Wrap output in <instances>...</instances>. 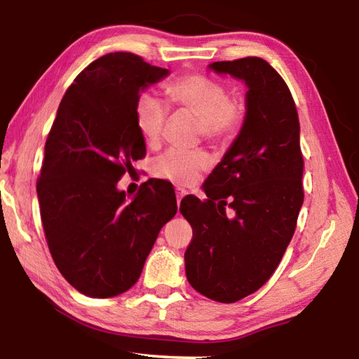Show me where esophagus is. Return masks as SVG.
<instances>
[{
    "label": "esophagus",
    "instance_id": "obj_1",
    "mask_svg": "<svg viewBox=\"0 0 359 359\" xmlns=\"http://www.w3.org/2000/svg\"><path fill=\"white\" fill-rule=\"evenodd\" d=\"M185 190H182V188H177V190H175V198H177V204L180 205V201H182V198L185 196Z\"/></svg>",
    "mask_w": 359,
    "mask_h": 359
}]
</instances>
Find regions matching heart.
Returning <instances> with one entry per match:
<instances>
[{
    "label": "heart",
    "instance_id": "obj_1",
    "mask_svg": "<svg viewBox=\"0 0 359 359\" xmlns=\"http://www.w3.org/2000/svg\"><path fill=\"white\" fill-rule=\"evenodd\" d=\"M168 100L177 109L190 112L198 118L199 135L212 142L228 141L238 133L244 118V106L231 100L223 83L199 74L182 76L166 85ZM169 107L156 95L145 92L139 95L135 106L137 130L149 145L161 141ZM209 165L203 150L169 149L155 158L151 171L160 179L177 185L196 182Z\"/></svg>",
    "mask_w": 359,
    "mask_h": 359
}]
</instances>
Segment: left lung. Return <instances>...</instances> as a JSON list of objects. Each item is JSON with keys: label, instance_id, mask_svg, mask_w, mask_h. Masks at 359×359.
<instances>
[{"label": "left lung", "instance_id": "1", "mask_svg": "<svg viewBox=\"0 0 359 359\" xmlns=\"http://www.w3.org/2000/svg\"><path fill=\"white\" fill-rule=\"evenodd\" d=\"M209 69L247 85V111L204 182L208 199L180 203L193 229L185 272L198 293L229 304L259 290L280 263L302 208L304 160L293 96L266 60L215 62Z\"/></svg>", "mask_w": 359, "mask_h": 359}]
</instances>
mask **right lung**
Instances as JSON below:
<instances>
[{"instance_id": "add662e5", "label": "right lung", "mask_w": 359, "mask_h": 359, "mask_svg": "<svg viewBox=\"0 0 359 359\" xmlns=\"http://www.w3.org/2000/svg\"><path fill=\"white\" fill-rule=\"evenodd\" d=\"M168 74L130 52L95 60L66 90L47 136L36 185L42 226L58 271L85 296L130 290L177 212L165 180L144 182L133 199L117 188L145 156L136 101Z\"/></svg>"}]
</instances>
